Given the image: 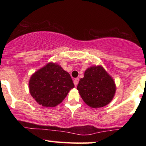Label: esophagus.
<instances>
[{
    "label": "esophagus",
    "mask_w": 146,
    "mask_h": 146,
    "mask_svg": "<svg viewBox=\"0 0 146 146\" xmlns=\"http://www.w3.org/2000/svg\"><path fill=\"white\" fill-rule=\"evenodd\" d=\"M78 82H79V79L78 78H75L74 80V82H73V83H74L75 86H77V85L78 84Z\"/></svg>",
    "instance_id": "34e87169"
}]
</instances>
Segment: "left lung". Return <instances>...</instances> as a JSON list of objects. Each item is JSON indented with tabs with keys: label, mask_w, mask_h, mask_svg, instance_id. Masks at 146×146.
Masks as SVG:
<instances>
[{
	"label": "left lung",
	"mask_w": 146,
	"mask_h": 146,
	"mask_svg": "<svg viewBox=\"0 0 146 146\" xmlns=\"http://www.w3.org/2000/svg\"><path fill=\"white\" fill-rule=\"evenodd\" d=\"M77 89L88 106L100 108L112 101L116 86L112 77L102 66H93L85 71Z\"/></svg>",
	"instance_id": "obj_1"
}]
</instances>
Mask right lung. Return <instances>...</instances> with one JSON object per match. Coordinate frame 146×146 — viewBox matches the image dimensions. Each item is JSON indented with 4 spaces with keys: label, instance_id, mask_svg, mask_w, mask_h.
<instances>
[{
    "label": "right lung",
    "instance_id": "obj_1",
    "mask_svg": "<svg viewBox=\"0 0 146 146\" xmlns=\"http://www.w3.org/2000/svg\"><path fill=\"white\" fill-rule=\"evenodd\" d=\"M30 94L44 107H55L64 100L74 84L68 72L59 64L49 62L31 75Z\"/></svg>",
    "mask_w": 146,
    "mask_h": 146
}]
</instances>
